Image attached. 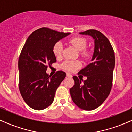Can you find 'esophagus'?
Masks as SVG:
<instances>
[{"mask_svg": "<svg viewBox=\"0 0 132 132\" xmlns=\"http://www.w3.org/2000/svg\"><path fill=\"white\" fill-rule=\"evenodd\" d=\"M66 76H67L68 77H70V78H71L72 77V76L71 74H69V73H66Z\"/></svg>", "mask_w": 132, "mask_h": 132, "instance_id": "1", "label": "esophagus"}]
</instances>
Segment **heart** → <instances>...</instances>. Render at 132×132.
<instances>
[{
  "instance_id": "1",
  "label": "heart",
  "mask_w": 132,
  "mask_h": 132,
  "mask_svg": "<svg viewBox=\"0 0 132 132\" xmlns=\"http://www.w3.org/2000/svg\"><path fill=\"white\" fill-rule=\"evenodd\" d=\"M70 43L74 46L78 51H82L85 49L86 47V41L85 39L80 37H76L72 38L70 40ZM63 44L61 42L56 43L54 45V48H53V52H54V55L56 57H59L61 55L63 51ZM82 55L86 56L87 54L85 52H83L81 53ZM80 63L77 61H71L66 60L64 61L61 64V68L63 69L66 70L68 71H74L80 66Z\"/></svg>"
}]
</instances>
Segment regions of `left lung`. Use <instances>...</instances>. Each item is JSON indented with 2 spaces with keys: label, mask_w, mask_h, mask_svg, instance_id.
<instances>
[{
  "label": "left lung",
  "mask_w": 132,
  "mask_h": 132,
  "mask_svg": "<svg viewBox=\"0 0 132 132\" xmlns=\"http://www.w3.org/2000/svg\"><path fill=\"white\" fill-rule=\"evenodd\" d=\"M80 34L94 39V50L92 62L79 72L87 77V79L83 81L77 76L73 77L74 85L70 89V94L80 108L93 110L102 104L110 93L115 66L114 52L109 40L100 31L88 30Z\"/></svg>",
  "instance_id": "1"
}]
</instances>
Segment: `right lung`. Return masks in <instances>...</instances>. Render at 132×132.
<instances>
[{"mask_svg": "<svg viewBox=\"0 0 132 132\" xmlns=\"http://www.w3.org/2000/svg\"><path fill=\"white\" fill-rule=\"evenodd\" d=\"M69 35L41 28L29 36L22 49L18 61L19 91L33 109L41 110L51 105L56 89L66 77L63 71L51 76L46 71L48 66L56 61L53 52L54 45Z\"/></svg>", "mask_w": 132, "mask_h": 132, "instance_id": "obj_1", "label": "right lung"}]
</instances>
